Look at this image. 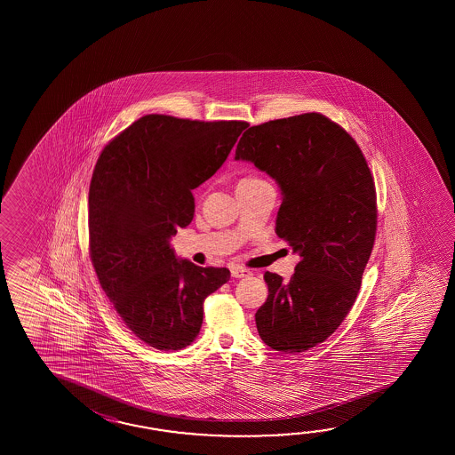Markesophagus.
I'll return each instance as SVG.
<instances>
[{
	"mask_svg": "<svg viewBox=\"0 0 455 455\" xmlns=\"http://www.w3.org/2000/svg\"><path fill=\"white\" fill-rule=\"evenodd\" d=\"M232 278H245L251 275V270L242 268V267H232L231 268Z\"/></svg>",
	"mask_w": 455,
	"mask_h": 455,
	"instance_id": "34e87169",
	"label": "esophagus"
}]
</instances>
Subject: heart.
I'll return each mask as SVG.
<instances>
[{
	"label": "heart",
	"mask_w": 455,
	"mask_h": 455,
	"mask_svg": "<svg viewBox=\"0 0 455 455\" xmlns=\"http://www.w3.org/2000/svg\"><path fill=\"white\" fill-rule=\"evenodd\" d=\"M251 180H257V179H243L241 182H251Z\"/></svg>",
	"instance_id": "heart-1"
}]
</instances>
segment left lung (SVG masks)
Listing matches in <instances>:
<instances>
[{"label":"left lung","mask_w":455,"mask_h":455,"mask_svg":"<svg viewBox=\"0 0 455 455\" xmlns=\"http://www.w3.org/2000/svg\"><path fill=\"white\" fill-rule=\"evenodd\" d=\"M235 161L280 185L275 231L299 255L290 281L265 273L259 335L271 349L302 353L329 339L356 300L376 239L374 179L358 143L317 112L251 126Z\"/></svg>","instance_id":"1"}]
</instances>
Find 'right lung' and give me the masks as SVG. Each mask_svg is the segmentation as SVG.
<instances>
[{"mask_svg":"<svg viewBox=\"0 0 455 455\" xmlns=\"http://www.w3.org/2000/svg\"><path fill=\"white\" fill-rule=\"evenodd\" d=\"M247 122L141 116L97 159L89 187V253L126 327L164 351L188 347L204 302L228 268L175 257L171 237L192 223V190L224 164Z\"/></svg>","mask_w":455,"mask_h":455,"instance_id":"add662e5","label":"right lung"}]
</instances>
